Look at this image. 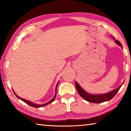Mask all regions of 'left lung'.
Returning <instances> with one entry per match:
<instances>
[{"label":"left lung","instance_id":"obj_1","mask_svg":"<svg viewBox=\"0 0 131 131\" xmlns=\"http://www.w3.org/2000/svg\"><path fill=\"white\" fill-rule=\"evenodd\" d=\"M113 38L115 40V39L113 37ZM114 41L117 45L119 46L122 48H123V46H122V44H121L120 42L118 40H115ZM75 84H76V87L79 95H80L83 99H84L85 101L89 102H91V103H99L104 102H106V101H108L110 100V99H112L113 97L116 95L117 93L118 92L119 88L121 87V86L123 84V83L119 87L116 88V90H113L109 92L106 93V94H95V95L90 94L87 92H86L85 91H84L83 88L81 87V86L76 81L75 82Z\"/></svg>","mask_w":131,"mask_h":131}]
</instances>
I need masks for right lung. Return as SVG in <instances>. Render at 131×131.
<instances>
[{
    "label": "right lung",
    "instance_id": "right-lung-1",
    "mask_svg": "<svg viewBox=\"0 0 131 131\" xmlns=\"http://www.w3.org/2000/svg\"><path fill=\"white\" fill-rule=\"evenodd\" d=\"M58 83H59V81L58 82V83H57V85H56V87H55V95H54V97H53V98L51 99V100L49 102H48L47 103H44V104H41V105H39V104H36V103H33V102H30V101H28V100H26V99H23V98H22V97H19V96H18V95L16 94H15V92L14 91V90H13V92H14V94L15 95V96H16L18 97V98L20 99V100H21L22 101L24 102H25V103H27L28 105H29L30 106H32V107H36V108H38V107H43V106H46V105H48V104L50 103H51V102H52L54 101V99H55V97H56L57 89L58 85Z\"/></svg>",
    "mask_w": 131,
    "mask_h": 131
}]
</instances>
